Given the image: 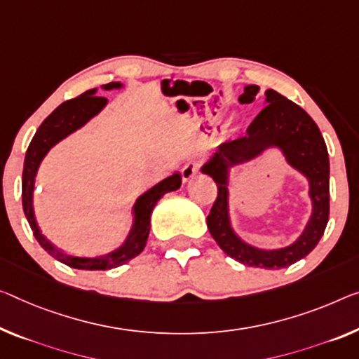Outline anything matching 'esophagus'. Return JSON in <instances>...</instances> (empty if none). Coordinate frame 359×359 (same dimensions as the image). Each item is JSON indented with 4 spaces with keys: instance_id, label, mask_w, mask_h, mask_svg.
<instances>
[{
    "instance_id": "1",
    "label": "esophagus",
    "mask_w": 359,
    "mask_h": 359,
    "mask_svg": "<svg viewBox=\"0 0 359 359\" xmlns=\"http://www.w3.org/2000/svg\"><path fill=\"white\" fill-rule=\"evenodd\" d=\"M198 173V163L197 162H187L183 168H181V176H183L184 183H189V181L194 178Z\"/></svg>"
}]
</instances>
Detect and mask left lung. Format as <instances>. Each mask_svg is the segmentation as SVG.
Here are the masks:
<instances>
[{
	"label": "left lung",
	"instance_id": "1",
	"mask_svg": "<svg viewBox=\"0 0 359 359\" xmlns=\"http://www.w3.org/2000/svg\"><path fill=\"white\" fill-rule=\"evenodd\" d=\"M260 86L247 85L239 96L241 104H250ZM268 104L239 140L223 142L202 165L201 172L212 176L218 196L207 217L208 231L226 255L247 266L264 269L287 268L305 258L324 234L329 222V154L318 125L300 106L274 90L264 91ZM276 147L292 168L309 180L312 217L304 233L287 248L264 251L242 241L232 229L229 218V170L259 156Z\"/></svg>",
	"mask_w": 359,
	"mask_h": 359
}]
</instances>
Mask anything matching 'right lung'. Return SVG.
Here are the masks:
<instances>
[{
  "label": "right lung",
  "mask_w": 359,
  "mask_h": 359,
  "mask_svg": "<svg viewBox=\"0 0 359 359\" xmlns=\"http://www.w3.org/2000/svg\"><path fill=\"white\" fill-rule=\"evenodd\" d=\"M123 85L120 81H112V83L102 85V90H120ZM97 88L83 93L79 97L70 99L60 104V106L54 110L51 115H48L45 122L40 125L36 130L35 136L30 142L29 149H27L25 161H24V172H22V207H24V213L29 222L30 228L33 231V236L38 241L43 249H45L49 255L56 258L57 262L67 264L70 268L75 269H112L122 264L128 263L131 258L140 255L144 250L149 231H151V215L154 207L157 202L167 194L180 189L181 186V175L173 173L168 178L162 180L161 183L152 186L147 189L144 194H141L136 198L133 205V224L128 236L118 249L106 253V255L97 257H75L64 253L56 245L51 244L45 236L41 234L40 226L36 223L35 212H33V189H35V176L43 158L46 154L51 151V147L62 141L64 137L74 133V131L80 130L81 126L86 125L93 117L101 112L106 107L107 99L96 96Z\"/></svg>",
  "instance_id": "obj_1"
}]
</instances>
